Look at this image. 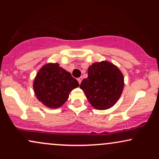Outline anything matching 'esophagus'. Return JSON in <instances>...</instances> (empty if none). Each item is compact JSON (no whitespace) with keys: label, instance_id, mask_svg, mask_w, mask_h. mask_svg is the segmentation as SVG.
I'll return each instance as SVG.
<instances>
[{"label":"esophagus","instance_id":"1","mask_svg":"<svg viewBox=\"0 0 159 159\" xmlns=\"http://www.w3.org/2000/svg\"><path fill=\"white\" fill-rule=\"evenodd\" d=\"M82 79H83V78H82V77H80V78H78V83H79V84H81V81H82Z\"/></svg>","mask_w":159,"mask_h":159}]
</instances>
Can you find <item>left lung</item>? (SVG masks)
Segmentation results:
<instances>
[{"label":"left lung","instance_id":"obj_1","mask_svg":"<svg viewBox=\"0 0 159 159\" xmlns=\"http://www.w3.org/2000/svg\"><path fill=\"white\" fill-rule=\"evenodd\" d=\"M80 88L90 105L97 110H106L117 102L124 88L121 71L111 62H96L88 67V77Z\"/></svg>","mask_w":159,"mask_h":159}]
</instances>
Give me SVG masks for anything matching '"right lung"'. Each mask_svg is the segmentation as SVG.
<instances>
[{
    "label": "right lung",
    "mask_w": 159,
    "mask_h": 159,
    "mask_svg": "<svg viewBox=\"0 0 159 159\" xmlns=\"http://www.w3.org/2000/svg\"><path fill=\"white\" fill-rule=\"evenodd\" d=\"M79 87L70 72L58 63H46L38 71L33 87L36 98L49 108H58L68 99L73 89Z\"/></svg>",
    "instance_id": "1"
}]
</instances>
